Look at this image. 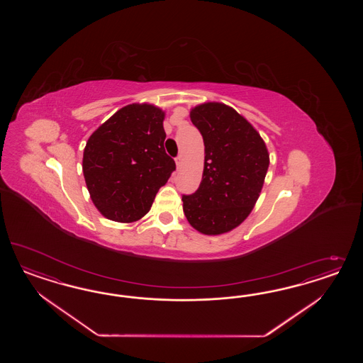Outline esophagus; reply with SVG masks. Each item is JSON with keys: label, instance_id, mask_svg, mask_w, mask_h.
Masks as SVG:
<instances>
[{"label": "esophagus", "instance_id": "1", "mask_svg": "<svg viewBox=\"0 0 363 363\" xmlns=\"http://www.w3.org/2000/svg\"><path fill=\"white\" fill-rule=\"evenodd\" d=\"M182 162H184V158H182V155L179 154V155H178V157L176 158V164L178 169L182 166Z\"/></svg>", "mask_w": 363, "mask_h": 363}]
</instances>
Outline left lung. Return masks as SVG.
<instances>
[{
	"label": "left lung",
	"mask_w": 363,
	"mask_h": 363,
	"mask_svg": "<svg viewBox=\"0 0 363 363\" xmlns=\"http://www.w3.org/2000/svg\"><path fill=\"white\" fill-rule=\"evenodd\" d=\"M202 134L205 166L199 187L184 194L189 223L216 235L237 228L253 210L269 167L264 140L235 110L208 102L190 111Z\"/></svg>",
	"instance_id": "left-lung-1"
}]
</instances>
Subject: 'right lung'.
<instances>
[{"label":"right lung","instance_id":"add662e5","mask_svg":"<svg viewBox=\"0 0 363 363\" xmlns=\"http://www.w3.org/2000/svg\"><path fill=\"white\" fill-rule=\"evenodd\" d=\"M165 113L153 105H128L90 135L82 170L102 216L134 222L150 210L160 187L176 170L164 147Z\"/></svg>","mask_w":363,"mask_h":363}]
</instances>
